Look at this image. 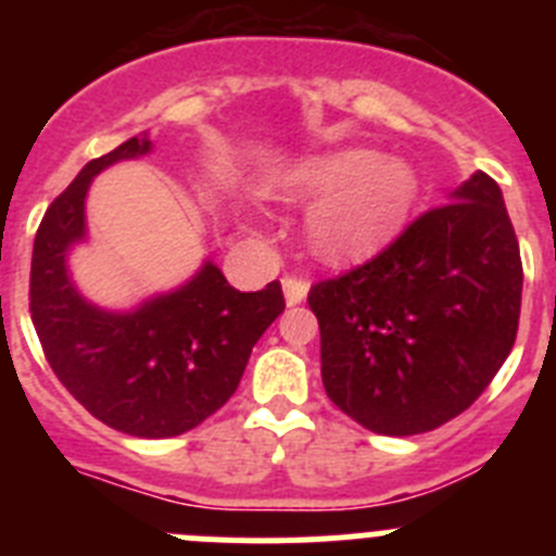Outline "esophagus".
Returning <instances> with one entry per match:
<instances>
[{"instance_id": "esophagus-1", "label": "esophagus", "mask_w": 556, "mask_h": 556, "mask_svg": "<svg viewBox=\"0 0 556 556\" xmlns=\"http://www.w3.org/2000/svg\"><path fill=\"white\" fill-rule=\"evenodd\" d=\"M308 294V281L306 278H294V275H287L283 278V298H287L289 306H298L303 303V298Z\"/></svg>"}]
</instances>
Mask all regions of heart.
<instances>
[{
	"mask_svg": "<svg viewBox=\"0 0 556 556\" xmlns=\"http://www.w3.org/2000/svg\"><path fill=\"white\" fill-rule=\"evenodd\" d=\"M412 189L406 161L351 147L294 164L278 184V198H323L308 214V242L323 255H342L372 242L404 211Z\"/></svg>",
	"mask_w": 556,
	"mask_h": 556,
	"instance_id": "heart-1",
	"label": "heart"
}]
</instances>
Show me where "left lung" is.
<instances>
[{
    "label": "left lung",
    "instance_id": "8db88e82",
    "mask_svg": "<svg viewBox=\"0 0 556 556\" xmlns=\"http://www.w3.org/2000/svg\"><path fill=\"white\" fill-rule=\"evenodd\" d=\"M520 289L501 189L476 172L370 262L308 289L328 397L376 434L440 429L513 351Z\"/></svg>",
    "mask_w": 556,
    "mask_h": 556
}]
</instances>
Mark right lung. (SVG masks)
Listing matches in <instances>:
<instances>
[{
	"label": "right lung",
	"instance_id": "add662e5",
	"mask_svg": "<svg viewBox=\"0 0 556 556\" xmlns=\"http://www.w3.org/2000/svg\"><path fill=\"white\" fill-rule=\"evenodd\" d=\"M150 147L147 132L132 136L88 161L52 200L33 244L29 314L58 381L105 426L155 440L184 434L228 404L250 351L287 303L278 281L239 292L211 262L136 312H102L77 292L66 253L86 233L88 186Z\"/></svg>",
	"mask_w": 556,
	"mask_h": 556
}]
</instances>
